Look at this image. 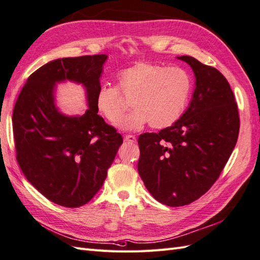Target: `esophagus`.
Listing matches in <instances>:
<instances>
[{"label": "esophagus", "mask_w": 260, "mask_h": 260, "mask_svg": "<svg viewBox=\"0 0 260 260\" xmlns=\"http://www.w3.org/2000/svg\"><path fill=\"white\" fill-rule=\"evenodd\" d=\"M124 141L128 142V143H135L136 142V137L133 136V135H126L124 137Z\"/></svg>", "instance_id": "34e87169"}]
</instances>
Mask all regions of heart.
<instances>
[{"instance_id":"b5f03b06","label":"heart","mask_w":260,"mask_h":260,"mask_svg":"<svg viewBox=\"0 0 260 260\" xmlns=\"http://www.w3.org/2000/svg\"><path fill=\"white\" fill-rule=\"evenodd\" d=\"M118 88L134 108L122 127L142 129L150 123L153 128H166L183 115L192 88L191 76L182 68H166L150 62H136L119 72ZM95 106L108 123L117 126L128 104L117 87L102 85L95 95Z\"/></svg>"}]
</instances>
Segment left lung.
Instances as JSON below:
<instances>
[{"label":"left lung","instance_id":"8db88e82","mask_svg":"<svg viewBox=\"0 0 260 260\" xmlns=\"http://www.w3.org/2000/svg\"><path fill=\"white\" fill-rule=\"evenodd\" d=\"M177 58L196 78L190 104L170 127L140 135L137 164L147 190L172 207L192 203L213 186L239 133L237 104L225 76L191 56Z\"/></svg>","mask_w":260,"mask_h":260}]
</instances>
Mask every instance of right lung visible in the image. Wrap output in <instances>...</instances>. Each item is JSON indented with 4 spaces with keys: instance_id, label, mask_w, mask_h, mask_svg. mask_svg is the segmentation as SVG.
Segmentation results:
<instances>
[{
    "instance_id": "add662e5",
    "label": "right lung",
    "mask_w": 260,
    "mask_h": 260,
    "mask_svg": "<svg viewBox=\"0 0 260 260\" xmlns=\"http://www.w3.org/2000/svg\"><path fill=\"white\" fill-rule=\"evenodd\" d=\"M106 59L100 54L46 63L29 75L13 110L16 159L24 176L64 207L83 206L94 197L123 143L95 106ZM68 80L86 89L83 116H66L56 105L57 84Z\"/></svg>"
}]
</instances>
